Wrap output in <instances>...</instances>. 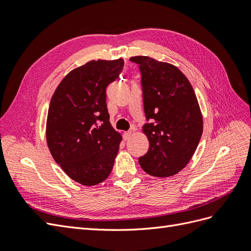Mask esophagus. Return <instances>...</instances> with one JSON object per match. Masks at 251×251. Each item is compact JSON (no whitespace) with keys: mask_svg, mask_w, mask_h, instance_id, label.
Here are the masks:
<instances>
[{"mask_svg":"<svg viewBox=\"0 0 251 251\" xmlns=\"http://www.w3.org/2000/svg\"><path fill=\"white\" fill-rule=\"evenodd\" d=\"M131 136H132V131H127V132H125V133H124V138H125V140H128V139H130Z\"/></svg>","mask_w":251,"mask_h":251,"instance_id":"esophagus-1","label":"esophagus"}]
</instances>
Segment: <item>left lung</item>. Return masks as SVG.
<instances>
[{"instance_id":"obj_1","label":"left lung","mask_w":251,"mask_h":251,"mask_svg":"<svg viewBox=\"0 0 251 251\" xmlns=\"http://www.w3.org/2000/svg\"><path fill=\"white\" fill-rule=\"evenodd\" d=\"M130 59L139 65L144 113L151 120L142 127L150 148L139 164L151 176H174L191 160L202 136L198 100L176 66L149 56Z\"/></svg>"}]
</instances>
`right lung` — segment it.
Here are the masks:
<instances>
[{"mask_svg":"<svg viewBox=\"0 0 251 251\" xmlns=\"http://www.w3.org/2000/svg\"><path fill=\"white\" fill-rule=\"evenodd\" d=\"M124 59H97L75 68L52 95L46 140L55 162L86 186L101 183L112 172L120 133L114 130L105 88L121 73Z\"/></svg>","mask_w":251,"mask_h":251,"instance_id":"1","label":"right lung"}]
</instances>
